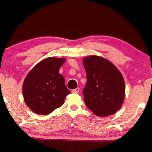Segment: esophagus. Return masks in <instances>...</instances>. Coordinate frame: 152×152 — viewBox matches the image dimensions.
<instances>
[{
	"mask_svg": "<svg viewBox=\"0 0 152 152\" xmlns=\"http://www.w3.org/2000/svg\"><path fill=\"white\" fill-rule=\"evenodd\" d=\"M79 88H75V89H73L72 91H71V92H72L73 94H78V92H79Z\"/></svg>",
	"mask_w": 152,
	"mask_h": 152,
	"instance_id": "34e87169",
	"label": "esophagus"
}]
</instances>
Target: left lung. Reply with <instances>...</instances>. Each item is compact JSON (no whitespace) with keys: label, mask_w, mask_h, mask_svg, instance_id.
Here are the masks:
<instances>
[{"label":"left lung","mask_w":152,"mask_h":152,"mask_svg":"<svg viewBox=\"0 0 152 152\" xmlns=\"http://www.w3.org/2000/svg\"><path fill=\"white\" fill-rule=\"evenodd\" d=\"M87 82L83 90L87 107L98 116H108L120 109L125 97L121 73L111 61L98 56L83 59Z\"/></svg>","instance_id":"obj_1"}]
</instances>
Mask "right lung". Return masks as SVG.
Returning <instances> with one entry per match:
<instances>
[{"instance_id": "1", "label": "right lung", "mask_w": 152, "mask_h": 152, "mask_svg": "<svg viewBox=\"0 0 152 152\" xmlns=\"http://www.w3.org/2000/svg\"><path fill=\"white\" fill-rule=\"evenodd\" d=\"M65 61V58L48 57L38 63L26 76L22 88L24 102L36 114H50L64 104L71 93L59 74Z\"/></svg>"}]
</instances>
